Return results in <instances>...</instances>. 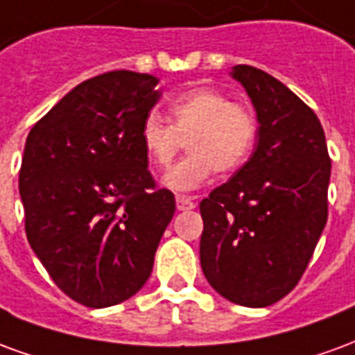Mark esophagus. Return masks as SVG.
I'll list each match as a JSON object with an SVG mask.
<instances>
[{
    "label": "esophagus",
    "mask_w": 355,
    "mask_h": 355,
    "mask_svg": "<svg viewBox=\"0 0 355 355\" xmlns=\"http://www.w3.org/2000/svg\"><path fill=\"white\" fill-rule=\"evenodd\" d=\"M196 207V201L188 196H177V209L178 211H188Z\"/></svg>",
    "instance_id": "obj_1"
}]
</instances>
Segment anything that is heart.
<instances>
[{"instance_id":"obj_1","label":"heart","mask_w":355,"mask_h":355,"mask_svg":"<svg viewBox=\"0 0 355 355\" xmlns=\"http://www.w3.org/2000/svg\"><path fill=\"white\" fill-rule=\"evenodd\" d=\"M171 123L148 114L140 142L155 167H169L186 140L190 154L165 175L163 184L175 192H192L213 173H230L243 165L257 140V117L241 102L215 89H193L169 104Z\"/></svg>"}]
</instances>
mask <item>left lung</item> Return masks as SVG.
<instances>
[{
    "label": "left lung",
    "instance_id": "obj_1",
    "mask_svg": "<svg viewBox=\"0 0 355 355\" xmlns=\"http://www.w3.org/2000/svg\"><path fill=\"white\" fill-rule=\"evenodd\" d=\"M232 76L257 110L249 162L200 203V259L211 287L236 304L264 308L300 282L327 223L325 132L310 106L254 66Z\"/></svg>",
    "mask_w": 355,
    "mask_h": 355
}]
</instances>
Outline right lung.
Wrapping results in <instances>:
<instances>
[{
  "instance_id": "add662e5",
  "label": "right lung",
  "mask_w": 355,
  "mask_h": 355,
  "mask_svg": "<svg viewBox=\"0 0 355 355\" xmlns=\"http://www.w3.org/2000/svg\"><path fill=\"white\" fill-rule=\"evenodd\" d=\"M157 78L114 70L83 81L28 135L19 173L30 247L57 287L89 308L131 298L175 215L140 142Z\"/></svg>"
}]
</instances>
